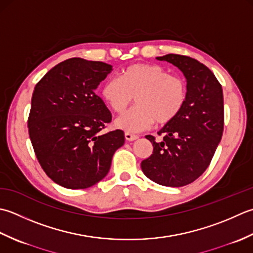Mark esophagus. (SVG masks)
Wrapping results in <instances>:
<instances>
[{"label":"esophagus","mask_w":253,"mask_h":253,"mask_svg":"<svg viewBox=\"0 0 253 253\" xmlns=\"http://www.w3.org/2000/svg\"><path fill=\"white\" fill-rule=\"evenodd\" d=\"M125 137H126V140L128 141V142L135 141V140H137V138H138V136L135 135V134H132V133H128V132L125 133Z\"/></svg>","instance_id":"34e87169"}]
</instances>
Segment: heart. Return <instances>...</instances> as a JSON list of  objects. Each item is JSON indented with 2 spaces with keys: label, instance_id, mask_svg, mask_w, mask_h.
I'll return each mask as SVG.
<instances>
[{
  "label": "heart",
  "instance_id": "1",
  "mask_svg": "<svg viewBox=\"0 0 253 253\" xmlns=\"http://www.w3.org/2000/svg\"><path fill=\"white\" fill-rule=\"evenodd\" d=\"M187 85L161 65L136 63L122 71L121 79L109 77L101 96L113 111L125 112L135 97L137 106L117 118L115 125L126 132H140L155 121L167 125L176 119L187 100Z\"/></svg>",
  "mask_w": 253,
  "mask_h": 253
}]
</instances>
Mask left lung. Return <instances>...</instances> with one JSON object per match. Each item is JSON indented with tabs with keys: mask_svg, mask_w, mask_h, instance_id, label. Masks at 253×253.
I'll return each mask as SVG.
<instances>
[{
	"mask_svg": "<svg viewBox=\"0 0 253 253\" xmlns=\"http://www.w3.org/2000/svg\"><path fill=\"white\" fill-rule=\"evenodd\" d=\"M182 72L187 80V100L176 119L165 125L162 142L147 135L153 154L141 163L144 174L166 187H183L197 180L212 161L224 130L221 85L208 66L190 56H157Z\"/></svg>",
	"mask_w": 253,
	"mask_h": 253,
	"instance_id": "8db88e82",
	"label": "left lung"
}]
</instances>
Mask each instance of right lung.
I'll list each match as a JSON object with an SVG mask.
<instances>
[{
  "label": "right lung",
  "instance_id": "obj_1",
  "mask_svg": "<svg viewBox=\"0 0 253 253\" xmlns=\"http://www.w3.org/2000/svg\"><path fill=\"white\" fill-rule=\"evenodd\" d=\"M110 64L73 58L51 69L36 85L28 118L29 137L47 176L66 189H86L109 172L125 133L102 134L111 113L95 89Z\"/></svg>",
  "mask_w": 253,
  "mask_h": 253
}]
</instances>
